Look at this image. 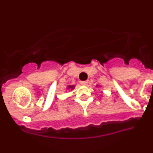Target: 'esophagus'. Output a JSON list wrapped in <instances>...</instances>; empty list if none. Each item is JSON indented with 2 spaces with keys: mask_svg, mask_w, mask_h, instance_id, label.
<instances>
[{
  "mask_svg": "<svg viewBox=\"0 0 153 153\" xmlns=\"http://www.w3.org/2000/svg\"><path fill=\"white\" fill-rule=\"evenodd\" d=\"M88 80H85V81H80V83H81L82 85H86L88 84Z\"/></svg>",
  "mask_w": 153,
  "mask_h": 153,
  "instance_id": "1",
  "label": "esophagus"
}]
</instances>
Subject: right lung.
I'll list each match as a JSON object with an SVG mask.
<instances>
[{
	"mask_svg": "<svg viewBox=\"0 0 153 153\" xmlns=\"http://www.w3.org/2000/svg\"><path fill=\"white\" fill-rule=\"evenodd\" d=\"M73 88V86H69V88Z\"/></svg>",
	"mask_w": 153,
	"mask_h": 153,
	"instance_id": "right-lung-1",
	"label": "right lung"
}]
</instances>
